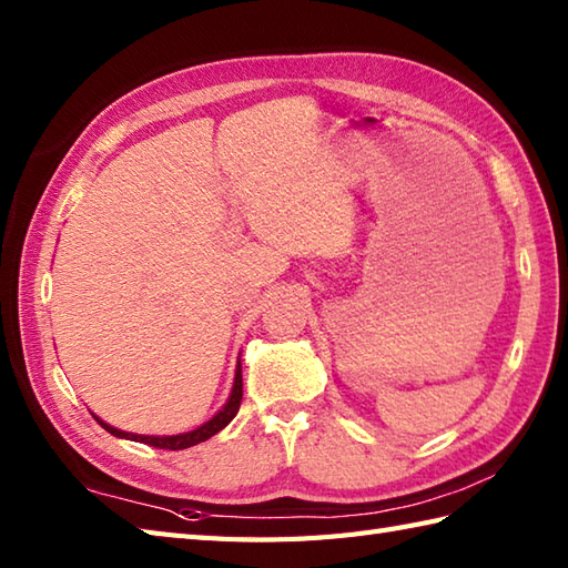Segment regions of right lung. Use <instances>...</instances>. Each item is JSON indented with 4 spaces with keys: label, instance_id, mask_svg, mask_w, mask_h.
<instances>
[{
    "label": "right lung",
    "instance_id": "1",
    "mask_svg": "<svg viewBox=\"0 0 568 568\" xmlns=\"http://www.w3.org/2000/svg\"><path fill=\"white\" fill-rule=\"evenodd\" d=\"M241 395H244V383H241V366H236V378H234V388H232V395H229L226 405L216 413L210 422H204L202 427L192 429V432H185V434H175V437H146V434H129V432H122L116 427H110L106 422L98 419L100 425L114 434V437H124V439H131V442H141V444H149V446H155V449H171V452H178V449H187V446H195L204 439L214 437L216 432L224 429L229 422H232L239 413V405H241Z\"/></svg>",
    "mask_w": 568,
    "mask_h": 568
}]
</instances>
